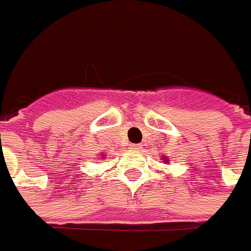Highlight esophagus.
<instances>
[{"label": "esophagus", "mask_w": 251, "mask_h": 251, "mask_svg": "<svg viewBox=\"0 0 251 251\" xmlns=\"http://www.w3.org/2000/svg\"><path fill=\"white\" fill-rule=\"evenodd\" d=\"M130 149L135 151V152H140L143 149V145H140V143H138V145H130Z\"/></svg>", "instance_id": "34e87169"}]
</instances>
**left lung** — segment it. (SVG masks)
Wrapping results in <instances>:
<instances>
[{
	"label": "left lung",
	"instance_id": "obj_1",
	"mask_svg": "<svg viewBox=\"0 0 251 251\" xmlns=\"http://www.w3.org/2000/svg\"><path fill=\"white\" fill-rule=\"evenodd\" d=\"M163 162H165V163H168V157H163Z\"/></svg>",
	"mask_w": 251,
	"mask_h": 251
}]
</instances>
